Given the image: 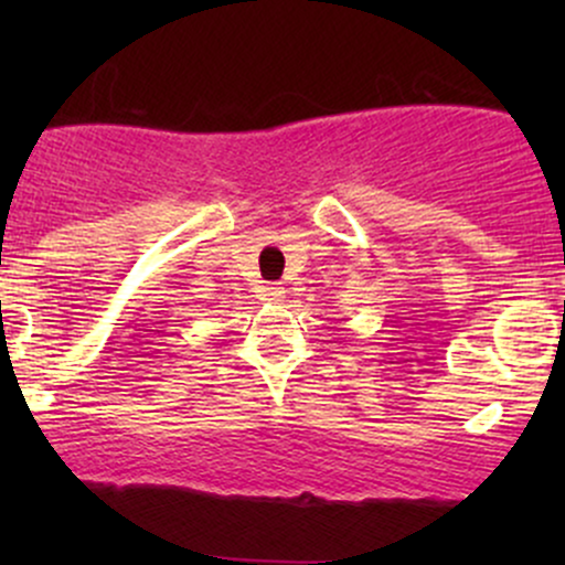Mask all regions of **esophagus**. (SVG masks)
<instances>
[{
    "mask_svg": "<svg viewBox=\"0 0 565 565\" xmlns=\"http://www.w3.org/2000/svg\"><path fill=\"white\" fill-rule=\"evenodd\" d=\"M265 300H274V302L284 300V287H278V284H268V287H265Z\"/></svg>",
    "mask_w": 565,
    "mask_h": 565,
    "instance_id": "esophagus-1",
    "label": "esophagus"
}]
</instances>
